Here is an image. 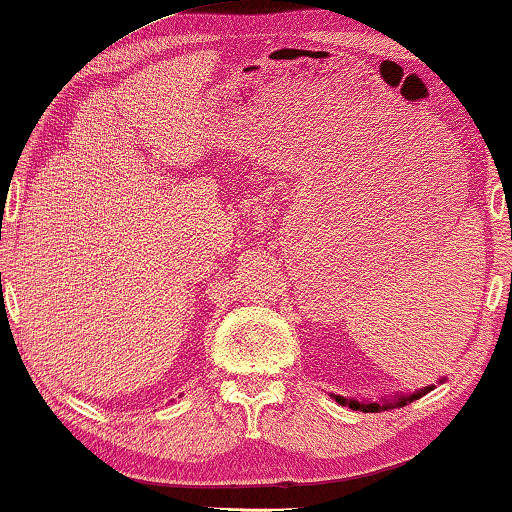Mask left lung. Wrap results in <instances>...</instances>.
I'll return each mask as SVG.
<instances>
[{"mask_svg":"<svg viewBox=\"0 0 512 512\" xmlns=\"http://www.w3.org/2000/svg\"><path fill=\"white\" fill-rule=\"evenodd\" d=\"M431 389H433V385H428V387H424V389H417V392H412V394H408V396H399V394H396L394 401H385V403H380V401L371 403V401H358V399H344V396H337V394H332V396H335L337 403L348 405V408H351V410L383 412V410H389V408H403V405H408V403H412V401L421 399V396L431 392Z\"/></svg>","mask_w":512,"mask_h":512,"instance_id":"1","label":"left lung"}]
</instances>
